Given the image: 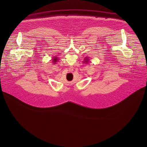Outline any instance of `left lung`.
Masks as SVG:
<instances>
[{
    "mask_svg": "<svg viewBox=\"0 0 147 147\" xmlns=\"http://www.w3.org/2000/svg\"><path fill=\"white\" fill-rule=\"evenodd\" d=\"M90 58H89L88 56H86V57L84 58V61H83L84 63L88 64L89 62H90Z\"/></svg>",
    "mask_w": 147,
    "mask_h": 147,
    "instance_id": "8db88e82",
    "label": "left lung"
}]
</instances>
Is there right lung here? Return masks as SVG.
Masks as SVG:
<instances>
[{
	"mask_svg": "<svg viewBox=\"0 0 147 147\" xmlns=\"http://www.w3.org/2000/svg\"><path fill=\"white\" fill-rule=\"evenodd\" d=\"M58 60H59V59H58V57H53L52 58V63L53 64H55V63H56V62L58 61Z\"/></svg>",
	"mask_w": 147,
	"mask_h": 147,
	"instance_id": "1",
	"label": "right lung"
}]
</instances>
